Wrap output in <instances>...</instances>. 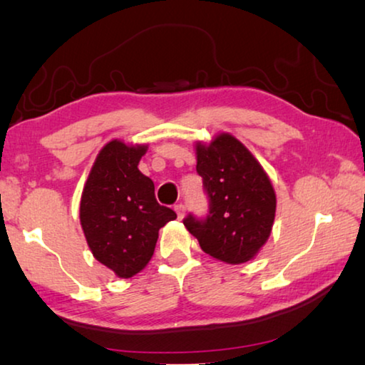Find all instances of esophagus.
<instances>
[{"label":"esophagus","mask_w":365,"mask_h":365,"mask_svg":"<svg viewBox=\"0 0 365 365\" xmlns=\"http://www.w3.org/2000/svg\"><path fill=\"white\" fill-rule=\"evenodd\" d=\"M175 212L178 215V220H182L184 215H186V207L182 203H178V205H175Z\"/></svg>","instance_id":"1"}]
</instances>
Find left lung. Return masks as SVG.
Returning a JSON list of instances; mask_svg holds the SVG:
<instances>
[{
	"label": "left lung",
	"mask_w": 365,
	"mask_h": 365,
	"mask_svg": "<svg viewBox=\"0 0 365 365\" xmlns=\"http://www.w3.org/2000/svg\"><path fill=\"white\" fill-rule=\"evenodd\" d=\"M195 147L210 212L205 218L187 215L184 226L210 257L229 264L247 263L272 231V184L252 152L231 134L221 133L208 145Z\"/></svg>",
	"instance_id": "1"
}]
</instances>
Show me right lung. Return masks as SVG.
Wrapping results in <instances>:
<instances>
[{"mask_svg": "<svg viewBox=\"0 0 365 365\" xmlns=\"http://www.w3.org/2000/svg\"><path fill=\"white\" fill-rule=\"evenodd\" d=\"M147 145L113 139L102 147L81 194L80 222L94 258L130 279L149 263L160 227L176 218L160 205L150 178L138 170Z\"/></svg>", "mask_w": 365, "mask_h": 365, "instance_id": "1", "label": "right lung"}]
</instances>
